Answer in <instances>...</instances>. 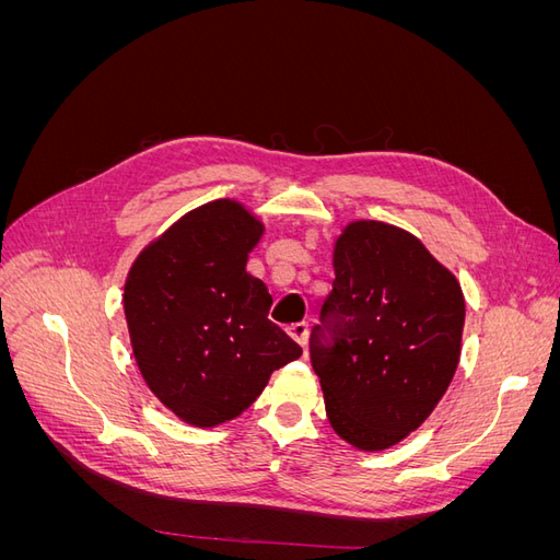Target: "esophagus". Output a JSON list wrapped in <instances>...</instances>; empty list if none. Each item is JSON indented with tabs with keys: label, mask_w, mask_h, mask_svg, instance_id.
<instances>
[{
	"label": "esophagus",
	"mask_w": 560,
	"mask_h": 560,
	"mask_svg": "<svg viewBox=\"0 0 560 560\" xmlns=\"http://www.w3.org/2000/svg\"><path fill=\"white\" fill-rule=\"evenodd\" d=\"M287 331H290V336L294 338L299 346L306 348V343H308V325H306V322H299V325H292Z\"/></svg>",
	"instance_id": "1"
}]
</instances>
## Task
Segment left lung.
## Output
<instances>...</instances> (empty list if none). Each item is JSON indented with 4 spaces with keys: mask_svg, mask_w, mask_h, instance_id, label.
<instances>
[{
    "mask_svg": "<svg viewBox=\"0 0 560 560\" xmlns=\"http://www.w3.org/2000/svg\"><path fill=\"white\" fill-rule=\"evenodd\" d=\"M334 290L311 331V362L334 432L385 451L418 430L460 362V282L416 235L350 222L334 245Z\"/></svg>",
    "mask_w": 560,
    "mask_h": 560,
    "instance_id": "8db88e82",
    "label": "left lung"
}]
</instances>
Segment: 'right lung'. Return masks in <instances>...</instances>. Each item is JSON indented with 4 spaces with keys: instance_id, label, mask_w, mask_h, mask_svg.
Returning <instances> with one entry per match:
<instances>
[{
    "instance_id": "right-lung-1",
    "label": "right lung",
    "mask_w": 560,
    "mask_h": 560,
    "mask_svg": "<svg viewBox=\"0 0 560 560\" xmlns=\"http://www.w3.org/2000/svg\"><path fill=\"white\" fill-rule=\"evenodd\" d=\"M264 224L238 200L206 202L132 261L124 313L140 374L194 428H217L257 399L301 348L268 319L266 284L245 266Z\"/></svg>"
}]
</instances>
